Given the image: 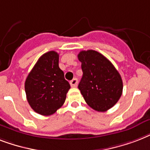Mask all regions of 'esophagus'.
<instances>
[{
	"mask_svg": "<svg viewBox=\"0 0 150 150\" xmlns=\"http://www.w3.org/2000/svg\"><path fill=\"white\" fill-rule=\"evenodd\" d=\"M78 84V80L77 79H73L70 82V85L71 87H76Z\"/></svg>",
	"mask_w": 150,
	"mask_h": 150,
	"instance_id": "1",
	"label": "esophagus"
}]
</instances>
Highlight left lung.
Returning a JSON list of instances; mask_svg holds the SVG:
<instances>
[{
  "label": "left lung",
  "mask_w": 150,
  "mask_h": 150,
  "mask_svg": "<svg viewBox=\"0 0 150 150\" xmlns=\"http://www.w3.org/2000/svg\"><path fill=\"white\" fill-rule=\"evenodd\" d=\"M83 72L79 84L89 107L106 111L116 104L122 94L123 82L110 61L96 50H82L78 54Z\"/></svg>",
  "instance_id": "8db88e82"
}]
</instances>
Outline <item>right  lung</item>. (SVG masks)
<instances>
[{
    "instance_id": "add662e5",
    "label": "right lung",
    "mask_w": 150,
    "mask_h": 150,
    "mask_svg": "<svg viewBox=\"0 0 150 150\" xmlns=\"http://www.w3.org/2000/svg\"><path fill=\"white\" fill-rule=\"evenodd\" d=\"M58 63L57 52L51 50L43 54L25 82L29 104L41 115H51L62 107L71 87Z\"/></svg>"
}]
</instances>
